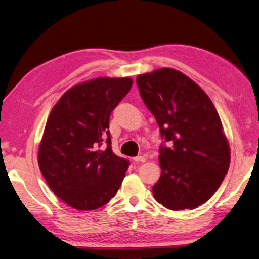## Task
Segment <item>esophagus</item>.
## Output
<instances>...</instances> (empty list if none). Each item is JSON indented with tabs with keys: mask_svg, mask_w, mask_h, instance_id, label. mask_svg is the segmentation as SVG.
Instances as JSON below:
<instances>
[{
	"mask_svg": "<svg viewBox=\"0 0 259 259\" xmlns=\"http://www.w3.org/2000/svg\"><path fill=\"white\" fill-rule=\"evenodd\" d=\"M133 160H134L135 162H145V161H146L145 157H143V156H138V157H135V158H133Z\"/></svg>",
	"mask_w": 259,
	"mask_h": 259,
	"instance_id": "obj_1",
	"label": "esophagus"
}]
</instances>
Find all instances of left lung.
Instances as JSON below:
<instances>
[{
  "mask_svg": "<svg viewBox=\"0 0 259 259\" xmlns=\"http://www.w3.org/2000/svg\"><path fill=\"white\" fill-rule=\"evenodd\" d=\"M136 82L161 137L171 144L159 149L156 201L174 211L201 206L215 193L230 165V146L215 106L199 84L171 68L140 74Z\"/></svg>",
  "mask_w": 259,
  "mask_h": 259,
  "instance_id": "8db88e82",
  "label": "left lung"
}]
</instances>
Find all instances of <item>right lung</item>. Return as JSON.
I'll use <instances>...</instances> for the list:
<instances>
[{"mask_svg":"<svg viewBox=\"0 0 259 259\" xmlns=\"http://www.w3.org/2000/svg\"><path fill=\"white\" fill-rule=\"evenodd\" d=\"M130 77H98L70 88L48 117L38 147V166L51 190L82 211L102 207L117 193L130 162L116 156L110 115L128 93ZM104 150H99L104 135Z\"/></svg>","mask_w":259,"mask_h":259,"instance_id":"obj_1","label":"right lung"}]
</instances>
